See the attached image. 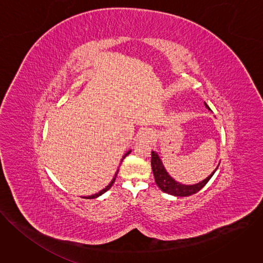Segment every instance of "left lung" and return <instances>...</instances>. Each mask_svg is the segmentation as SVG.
<instances>
[{
  "instance_id": "left-lung-1",
  "label": "left lung",
  "mask_w": 263,
  "mask_h": 263,
  "mask_svg": "<svg viewBox=\"0 0 263 263\" xmlns=\"http://www.w3.org/2000/svg\"><path fill=\"white\" fill-rule=\"evenodd\" d=\"M205 106H206V108L211 110L206 103H205ZM151 165H152V171H153V174H154L155 182L158 185L159 189L162 192H164L168 195H172V196H176V197H187V196H192L194 194H197L208 183V181L211 179V177L213 176V174L217 170V167H216L210 176H208L205 180H203L202 182H200L198 184L184 185V184H181V183L175 181L167 174V172L165 171V168L162 164L161 159L159 158L157 153H155L154 151H152Z\"/></svg>"
}]
</instances>
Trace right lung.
<instances>
[{"mask_svg":"<svg viewBox=\"0 0 263 263\" xmlns=\"http://www.w3.org/2000/svg\"><path fill=\"white\" fill-rule=\"evenodd\" d=\"M130 152H131V151H128V152H127V153H126V154L123 156V159H122V161L124 160V158H125L127 155H129V154H130ZM122 161H121V162H122ZM118 173H119V170L117 171V173H116V175H115L114 179H112V181H111V182H110V183H109V184H108V185L105 187L104 190H102V191H101V192H99L98 194H95V195H92V196H88V197H84V198H85V199H95V198H98L99 196L103 195L104 193H106L108 190H110V187H111L112 185H114V183H115V181H116V178H117V176H118Z\"/></svg>","mask_w":263,"mask_h":263,"instance_id":"right-lung-1","label":"right lung"}]
</instances>
